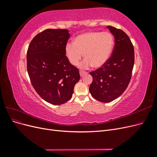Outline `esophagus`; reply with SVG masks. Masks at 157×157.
Segmentation results:
<instances>
[{"mask_svg":"<svg viewBox=\"0 0 157 157\" xmlns=\"http://www.w3.org/2000/svg\"><path fill=\"white\" fill-rule=\"evenodd\" d=\"M86 73H87V72H85V71H80V77H83V76H84V75H86Z\"/></svg>","mask_w":157,"mask_h":157,"instance_id":"34e87169","label":"esophagus"}]
</instances>
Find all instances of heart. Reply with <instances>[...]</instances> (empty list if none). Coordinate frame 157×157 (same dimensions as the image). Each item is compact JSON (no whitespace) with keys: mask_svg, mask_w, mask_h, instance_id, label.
Here are the masks:
<instances>
[{"mask_svg":"<svg viewBox=\"0 0 157 157\" xmlns=\"http://www.w3.org/2000/svg\"><path fill=\"white\" fill-rule=\"evenodd\" d=\"M114 46V38L108 32L89 31L78 35L73 43L65 46V55L73 65H77L84 54L81 68H100L109 59Z\"/></svg>","mask_w":157,"mask_h":157,"instance_id":"obj_1","label":"heart"}]
</instances>
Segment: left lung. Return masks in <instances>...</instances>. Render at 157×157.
<instances>
[{
    "mask_svg": "<svg viewBox=\"0 0 157 157\" xmlns=\"http://www.w3.org/2000/svg\"><path fill=\"white\" fill-rule=\"evenodd\" d=\"M107 27L115 38L112 56L103 67L90 73L93 78L90 92L103 103L115 100L125 91L134 64V50L130 38L121 29Z\"/></svg>",
    "mask_w": 157,
    "mask_h": 157,
    "instance_id": "left-lung-1",
    "label": "left lung"
}]
</instances>
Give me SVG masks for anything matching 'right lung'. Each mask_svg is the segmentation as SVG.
<instances>
[{
	"instance_id": "right-lung-1",
	"label": "right lung",
	"mask_w": 157,
	"mask_h": 157,
	"mask_svg": "<svg viewBox=\"0 0 157 157\" xmlns=\"http://www.w3.org/2000/svg\"><path fill=\"white\" fill-rule=\"evenodd\" d=\"M69 37L67 29H46L33 38L27 50V72L33 86L53 105L69 101L80 80L78 69L65 56Z\"/></svg>"
}]
</instances>
